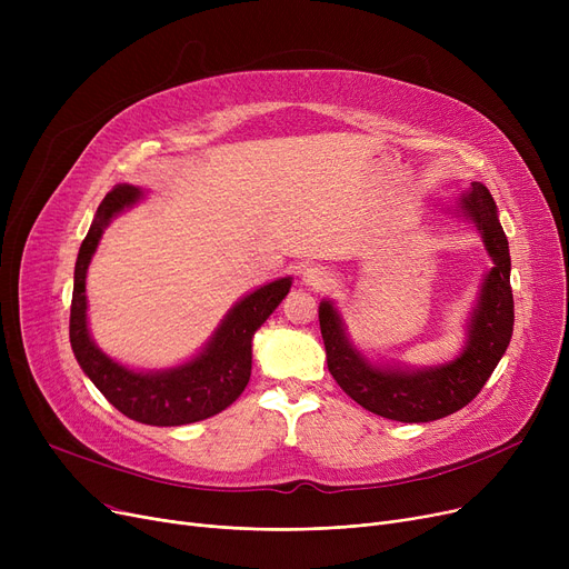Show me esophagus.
Masks as SVG:
<instances>
[{
  "label": "esophagus",
  "instance_id": "34e87169",
  "mask_svg": "<svg viewBox=\"0 0 569 569\" xmlns=\"http://www.w3.org/2000/svg\"><path fill=\"white\" fill-rule=\"evenodd\" d=\"M302 281H305V286L320 290L330 283V272H327V269L320 264H307L302 272Z\"/></svg>",
  "mask_w": 569,
  "mask_h": 569
}]
</instances>
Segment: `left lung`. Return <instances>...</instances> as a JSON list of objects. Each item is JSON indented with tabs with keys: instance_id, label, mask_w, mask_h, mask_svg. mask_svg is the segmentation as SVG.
I'll use <instances>...</instances> for the list:
<instances>
[{
	"instance_id": "obj_1",
	"label": "left lung",
	"mask_w": 569,
	"mask_h": 569,
	"mask_svg": "<svg viewBox=\"0 0 569 569\" xmlns=\"http://www.w3.org/2000/svg\"><path fill=\"white\" fill-rule=\"evenodd\" d=\"M459 212L480 230L493 267L485 274L466 322V346L452 362L425 369L371 362L350 341L335 302L322 300L318 307L327 369L352 401L387 420L433 422L461 410L480 395L510 346L515 330L512 260L498 221V207L482 182H470V189L459 198Z\"/></svg>"
}]
</instances>
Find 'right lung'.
Listing matches in <instances>:
<instances>
[{"instance_id":"1","label":"right lung","mask_w":569,"mask_h":569,"mask_svg":"<svg viewBox=\"0 0 569 569\" xmlns=\"http://www.w3.org/2000/svg\"><path fill=\"white\" fill-rule=\"evenodd\" d=\"M140 198L142 191L138 187L119 184L99 204L76 260L69 337L80 369L119 412L149 427H182L226 410L244 392L251 378L253 335L281 305L292 279L283 277L244 295L226 313L204 348L184 365L154 371H136L119 365L89 335L84 279L108 223Z\"/></svg>"}]
</instances>
